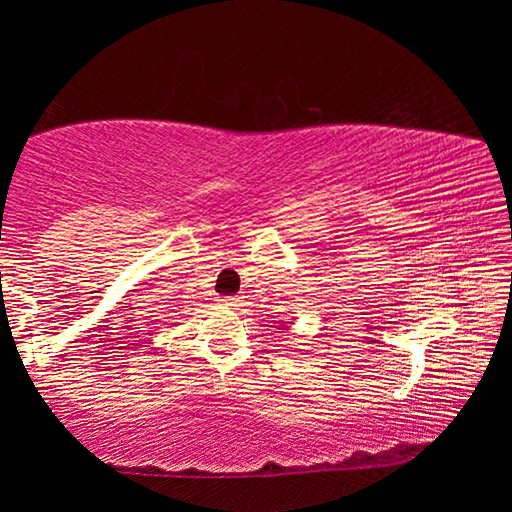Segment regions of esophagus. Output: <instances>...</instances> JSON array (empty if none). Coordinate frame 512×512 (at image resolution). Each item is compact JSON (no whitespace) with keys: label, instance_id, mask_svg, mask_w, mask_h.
Listing matches in <instances>:
<instances>
[{"label":"esophagus","instance_id":"esophagus-1","mask_svg":"<svg viewBox=\"0 0 512 512\" xmlns=\"http://www.w3.org/2000/svg\"><path fill=\"white\" fill-rule=\"evenodd\" d=\"M225 305H230V307H239L241 305V298H225Z\"/></svg>","mask_w":512,"mask_h":512}]
</instances>
